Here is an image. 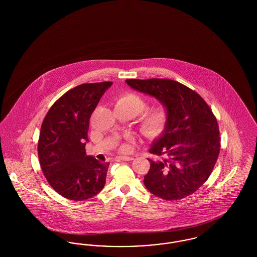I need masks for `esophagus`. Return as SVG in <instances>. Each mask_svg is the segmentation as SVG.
Returning a JSON list of instances; mask_svg holds the SVG:
<instances>
[{
	"mask_svg": "<svg viewBox=\"0 0 257 257\" xmlns=\"http://www.w3.org/2000/svg\"><path fill=\"white\" fill-rule=\"evenodd\" d=\"M116 159L122 160V161H132L134 158L133 157H129V156H119Z\"/></svg>",
	"mask_w": 257,
	"mask_h": 257,
	"instance_id": "1",
	"label": "esophagus"
}]
</instances>
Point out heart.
I'll list each match as a JSON object with an SVG mask.
<instances>
[{"label": "heart", "instance_id": "obj_1", "mask_svg": "<svg viewBox=\"0 0 257 257\" xmlns=\"http://www.w3.org/2000/svg\"><path fill=\"white\" fill-rule=\"evenodd\" d=\"M114 107H126L134 110L138 114L146 108V101L144 98L133 92H127L117 98ZM167 120V110L164 108H155L147 111L140 120V131L147 138H154L163 131ZM122 150H128V146L124 145Z\"/></svg>", "mask_w": 257, "mask_h": 257}]
</instances>
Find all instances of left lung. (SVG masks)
I'll return each instance as SVG.
<instances>
[{
    "label": "left lung",
    "mask_w": 257,
    "mask_h": 257,
    "mask_svg": "<svg viewBox=\"0 0 257 257\" xmlns=\"http://www.w3.org/2000/svg\"><path fill=\"white\" fill-rule=\"evenodd\" d=\"M137 91L156 98L167 110L165 128L153 141L144 183L154 196L177 200L207 180L220 154V131L207 103L196 91L169 79H128Z\"/></svg>",
    "instance_id": "left-lung-1"
}]
</instances>
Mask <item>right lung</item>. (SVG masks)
<instances>
[{"instance_id": "obj_1", "label": "right lung", "mask_w": 257, "mask_h": 257, "mask_svg": "<svg viewBox=\"0 0 257 257\" xmlns=\"http://www.w3.org/2000/svg\"><path fill=\"white\" fill-rule=\"evenodd\" d=\"M111 82L83 84L64 93L41 125L37 152L51 187L76 201L97 195L106 183L110 163L86 153L89 118Z\"/></svg>"}]
</instances>
